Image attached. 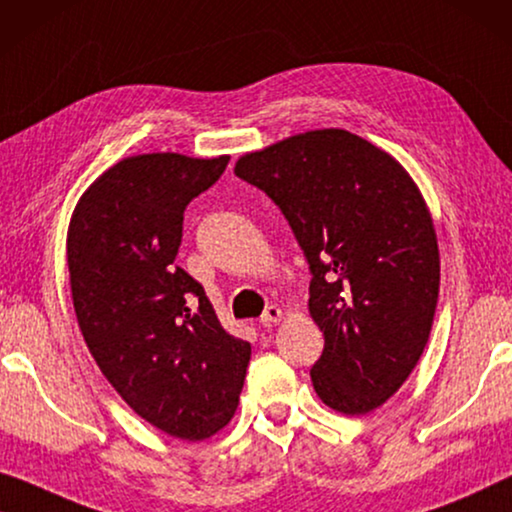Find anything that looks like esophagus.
<instances>
[{"instance_id": "obj_1", "label": "esophagus", "mask_w": 512, "mask_h": 512, "mask_svg": "<svg viewBox=\"0 0 512 512\" xmlns=\"http://www.w3.org/2000/svg\"><path fill=\"white\" fill-rule=\"evenodd\" d=\"M280 320H283V308L276 306V304L266 308L262 318H259V322H262L264 327H271V325H276V322H280Z\"/></svg>"}]
</instances>
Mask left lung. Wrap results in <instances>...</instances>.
I'll return each mask as SVG.
<instances>
[{"mask_svg":"<svg viewBox=\"0 0 512 512\" xmlns=\"http://www.w3.org/2000/svg\"><path fill=\"white\" fill-rule=\"evenodd\" d=\"M273 199L311 266L308 313L325 336L315 392L343 415L383 406L420 362L434 325L441 257L420 187L383 148L311 129L236 160Z\"/></svg>","mask_w":512,"mask_h":512,"instance_id":"left-lung-1","label":"left lung"}]
</instances>
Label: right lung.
Returning <instances> with one entry per match:
<instances>
[{
	"label": "right lung",
	"instance_id": "obj_1",
	"mask_svg": "<svg viewBox=\"0 0 512 512\" xmlns=\"http://www.w3.org/2000/svg\"><path fill=\"white\" fill-rule=\"evenodd\" d=\"M229 155H132L81 194L67 232L71 299L90 355L129 408L164 434L204 441L229 424L250 343L220 325L174 264L183 211Z\"/></svg>",
	"mask_w": 512,
	"mask_h": 512
}]
</instances>
